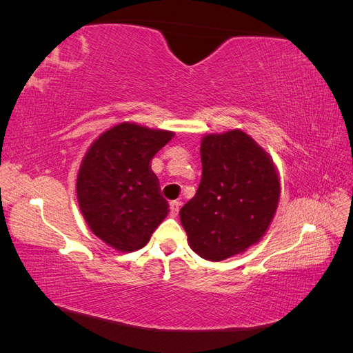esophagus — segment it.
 I'll use <instances>...</instances> for the list:
<instances>
[{
  "label": "esophagus",
  "mask_w": 353,
  "mask_h": 353,
  "mask_svg": "<svg viewBox=\"0 0 353 353\" xmlns=\"http://www.w3.org/2000/svg\"><path fill=\"white\" fill-rule=\"evenodd\" d=\"M179 208H181V201L178 200H172L169 203V210H170V216H176L178 212H179Z\"/></svg>",
  "instance_id": "1"
}]
</instances>
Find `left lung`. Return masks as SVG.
<instances>
[{
    "label": "left lung",
    "instance_id": "8db88e82",
    "mask_svg": "<svg viewBox=\"0 0 353 353\" xmlns=\"http://www.w3.org/2000/svg\"><path fill=\"white\" fill-rule=\"evenodd\" d=\"M200 156L199 190L179 218L190 248L219 262L263 237L279 206L280 179L271 156L241 130L205 135Z\"/></svg>",
    "mask_w": 353,
    "mask_h": 353
}]
</instances>
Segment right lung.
Returning <instances> with one entry per match:
<instances>
[{
  "mask_svg": "<svg viewBox=\"0 0 353 353\" xmlns=\"http://www.w3.org/2000/svg\"><path fill=\"white\" fill-rule=\"evenodd\" d=\"M174 132L123 122L88 148L77 179L79 209L90 230L113 249L135 252L169 212L150 168Z\"/></svg>",
  "mask_w": 353,
  "mask_h": 353,
  "instance_id": "obj_1",
  "label": "right lung"
}]
</instances>
